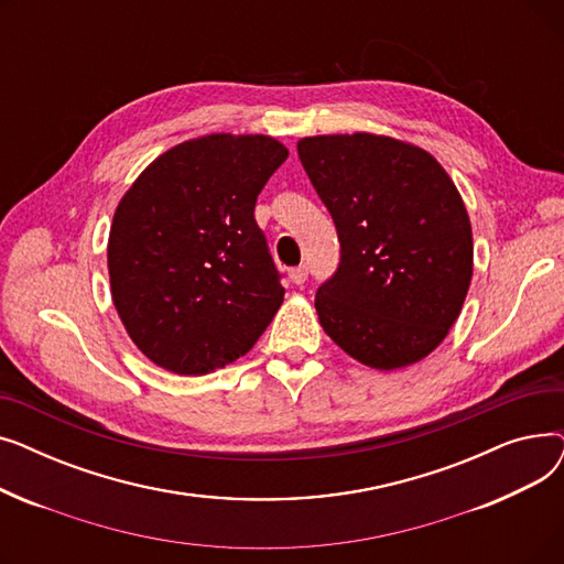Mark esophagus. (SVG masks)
Listing matches in <instances>:
<instances>
[{"label": "esophagus", "instance_id": "obj_1", "mask_svg": "<svg viewBox=\"0 0 564 564\" xmlns=\"http://www.w3.org/2000/svg\"><path fill=\"white\" fill-rule=\"evenodd\" d=\"M306 279H308V267H306V264L292 267V270H290V281H292V283L302 285V283H306Z\"/></svg>", "mask_w": 564, "mask_h": 564}]
</instances>
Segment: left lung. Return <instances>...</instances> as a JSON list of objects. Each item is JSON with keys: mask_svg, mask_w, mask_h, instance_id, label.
Returning a JSON list of instances; mask_svg holds the SVG:
<instances>
[{"mask_svg": "<svg viewBox=\"0 0 564 564\" xmlns=\"http://www.w3.org/2000/svg\"><path fill=\"white\" fill-rule=\"evenodd\" d=\"M340 242L319 285L324 334L359 364L398 370L432 354L457 322L473 276L466 205L423 148L370 132L297 141Z\"/></svg>", "mask_w": 564, "mask_h": 564, "instance_id": "1", "label": "left lung"}]
</instances>
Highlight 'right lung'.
Masks as SVG:
<instances>
[{
  "label": "right lung",
  "instance_id": "right-lung-1",
  "mask_svg": "<svg viewBox=\"0 0 564 564\" xmlns=\"http://www.w3.org/2000/svg\"><path fill=\"white\" fill-rule=\"evenodd\" d=\"M285 158L274 137L205 134L153 160L118 203L107 242L111 300L155 366L224 368L281 308L285 290L253 207Z\"/></svg>",
  "mask_w": 564,
  "mask_h": 564
}]
</instances>
